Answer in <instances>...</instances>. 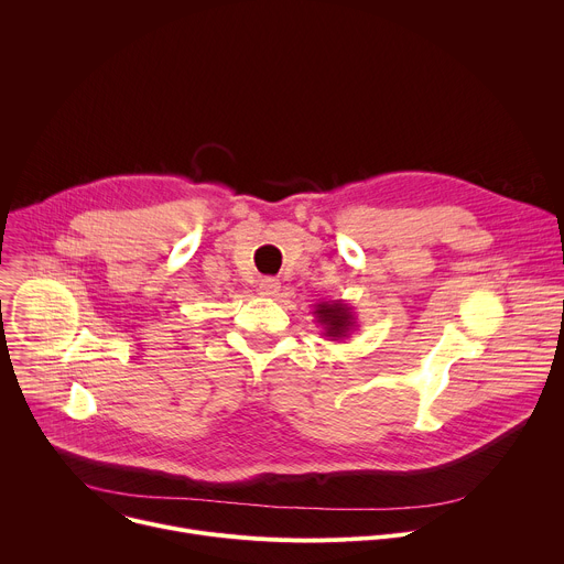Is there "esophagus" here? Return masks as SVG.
I'll use <instances>...</instances> for the list:
<instances>
[{
	"mask_svg": "<svg viewBox=\"0 0 564 564\" xmlns=\"http://www.w3.org/2000/svg\"><path fill=\"white\" fill-rule=\"evenodd\" d=\"M279 290H281L279 279L265 276V279H261V283H259V292H261L263 296H276V294H279Z\"/></svg>",
	"mask_w": 564,
	"mask_h": 564,
	"instance_id": "esophagus-1",
	"label": "esophagus"
}]
</instances>
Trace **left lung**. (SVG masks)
<instances>
[{
    "mask_svg": "<svg viewBox=\"0 0 564 564\" xmlns=\"http://www.w3.org/2000/svg\"><path fill=\"white\" fill-rule=\"evenodd\" d=\"M314 318L321 326V335L328 337L330 341H344L352 335L357 328V316L352 312V305L346 301H318L314 305Z\"/></svg>",
    "mask_w": 564,
    "mask_h": 564,
    "instance_id": "8db88e82",
    "label": "left lung"
}]
</instances>
